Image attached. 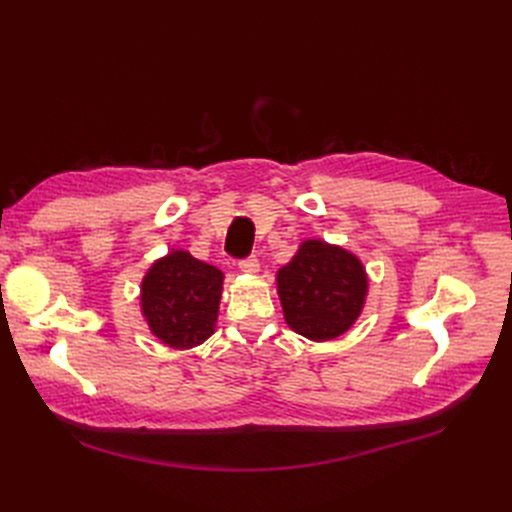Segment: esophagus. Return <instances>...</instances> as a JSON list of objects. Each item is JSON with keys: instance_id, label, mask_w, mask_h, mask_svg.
<instances>
[{"instance_id": "34e87169", "label": "esophagus", "mask_w": 512, "mask_h": 512, "mask_svg": "<svg viewBox=\"0 0 512 512\" xmlns=\"http://www.w3.org/2000/svg\"><path fill=\"white\" fill-rule=\"evenodd\" d=\"M239 269H241L243 273H247V275H256V273L260 271V262H258V258H256V256L243 258V260L239 262Z\"/></svg>"}]
</instances>
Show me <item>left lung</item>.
I'll list each match as a JSON object with an SVG mask.
<instances>
[{"mask_svg": "<svg viewBox=\"0 0 512 512\" xmlns=\"http://www.w3.org/2000/svg\"><path fill=\"white\" fill-rule=\"evenodd\" d=\"M284 320L312 342L344 335L361 316L367 297L363 262L339 245L307 239L277 271Z\"/></svg>", "mask_w": 512, "mask_h": 512, "instance_id": "left-lung-1", "label": "left lung"}]
</instances>
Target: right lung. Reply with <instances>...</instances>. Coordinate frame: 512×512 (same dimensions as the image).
Listing matches in <instances>:
<instances>
[{
  "mask_svg": "<svg viewBox=\"0 0 512 512\" xmlns=\"http://www.w3.org/2000/svg\"><path fill=\"white\" fill-rule=\"evenodd\" d=\"M224 273L173 250L156 260L143 277L141 312L149 331L175 350L200 346L215 331Z\"/></svg>",
  "mask_w": 512,
  "mask_h": 512,
  "instance_id": "obj_1",
  "label": "right lung"
}]
</instances>
